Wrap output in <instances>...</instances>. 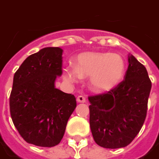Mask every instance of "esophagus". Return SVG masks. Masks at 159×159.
<instances>
[{"label":"esophagus","instance_id":"34e87169","mask_svg":"<svg viewBox=\"0 0 159 159\" xmlns=\"http://www.w3.org/2000/svg\"><path fill=\"white\" fill-rule=\"evenodd\" d=\"M76 101H77V102H81V103L86 102V98H85L83 95H79V96L76 98Z\"/></svg>","mask_w":159,"mask_h":159}]
</instances>
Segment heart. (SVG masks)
Masks as SVG:
<instances>
[{
	"label": "heart",
	"mask_w": 159,
	"mask_h": 159,
	"mask_svg": "<svg viewBox=\"0 0 159 159\" xmlns=\"http://www.w3.org/2000/svg\"><path fill=\"white\" fill-rule=\"evenodd\" d=\"M125 72L124 59L118 54L85 52L77 57L75 66L64 69V78L76 83L82 77H90L89 85L97 92H107L118 85Z\"/></svg>",
	"instance_id": "b5f03b06"
}]
</instances>
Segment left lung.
<instances>
[{"label":"left lung","mask_w":159,"mask_h":159,"mask_svg":"<svg viewBox=\"0 0 159 159\" xmlns=\"http://www.w3.org/2000/svg\"><path fill=\"white\" fill-rule=\"evenodd\" d=\"M124 80L102 94L89 96V125L95 143L117 149L128 145L145 122L152 82L145 67L128 57Z\"/></svg>","instance_id":"1"}]
</instances>
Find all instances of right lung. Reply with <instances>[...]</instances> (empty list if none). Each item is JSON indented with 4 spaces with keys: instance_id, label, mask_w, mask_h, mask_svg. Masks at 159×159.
<instances>
[{
    "instance_id": "obj_1",
    "label": "right lung",
    "mask_w": 159,
    "mask_h": 159,
    "mask_svg": "<svg viewBox=\"0 0 159 159\" xmlns=\"http://www.w3.org/2000/svg\"><path fill=\"white\" fill-rule=\"evenodd\" d=\"M63 50L45 47L26 57L13 82L9 98L14 126L29 144L52 147L64 137L76 97L55 87L63 73Z\"/></svg>"
}]
</instances>
